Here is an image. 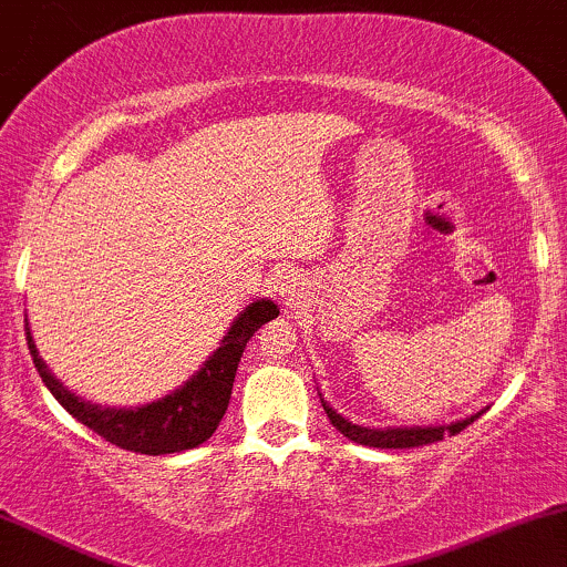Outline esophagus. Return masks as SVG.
Returning a JSON list of instances; mask_svg holds the SVG:
<instances>
[{
	"instance_id": "obj_1",
	"label": "esophagus",
	"mask_w": 567,
	"mask_h": 567,
	"mask_svg": "<svg viewBox=\"0 0 567 567\" xmlns=\"http://www.w3.org/2000/svg\"><path fill=\"white\" fill-rule=\"evenodd\" d=\"M301 290H303V279L292 269L279 271V275L275 277V296H279V301L282 303L290 306L292 301H298Z\"/></svg>"
}]
</instances>
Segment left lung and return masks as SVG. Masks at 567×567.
<instances>
[{
    "mask_svg": "<svg viewBox=\"0 0 567 567\" xmlns=\"http://www.w3.org/2000/svg\"><path fill=\"white\" fill-rule=\"evenodd\" d=\"M322 400V408L324 413H328L330 424H333L338 432L343 434V437L360 442V445H368V447H419V445H429V442H437L442 437H447V434H458L461 429H466L472 424V421H477L480 415L485 413V410H480V413L470 415V419H461V421H453V424H440V426H383V429H370V426H360V424H351L349 419H343L338 410L330 408V402Z\"/></svg>",
    "mask_w": 567,
    "mask_h": 567,
    "instance_id": "1",
    "label": "left lung"
}]
</instances>
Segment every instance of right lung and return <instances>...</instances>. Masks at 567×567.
I'll list each match as a JSON object with an SVG mask.
<instances>
[{
  "mask_svg": "<svg viewBox=\"0 0 567 567\" xmlns=\"http://www.w3.org/2000/svg\"><path fill=\"white\" fill-rule=\"evenodd\" d=\"M277 315L279 309L275 301L256 298L239 311L220 347L202 362V368L184 386L135 408H103L69 392V386H63L61 379H55V373H50V368L39 357L29 320H25V341H29L34 368L42 375L44 386L80 424L93 429L103 440L116 447H125V451L165 455L192 451V447L213 437L226 408H229L234 375H237L239 357H243L247 341L261 324L275 320Z\"/></svg>",
  "mask_w": 567,
  "mask_h": 567,
  "instance_id": "add662e5",
  "label": "right lung"
}]
</instances>
